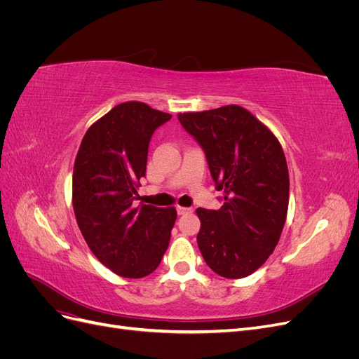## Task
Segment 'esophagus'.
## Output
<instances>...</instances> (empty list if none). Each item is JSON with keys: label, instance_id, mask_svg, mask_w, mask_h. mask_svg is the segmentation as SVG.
Instances as JSON below:
<instances>
[{"label": "esophagus", "instance_id": "34e87169", "mask_svg": "<svg viewBox=\"0 0 359 359\" xmlns=\"http://www.w3.org/2000/svg\"><path fill=\"white\" fill-rule=\"evenodd\" d=\"M177 212H178V215L190 214V212H193V208H187V206H177Z\"/></svg>", "mask_w": 359, "mask_h": 359}]
</instances>
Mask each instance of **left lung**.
<instances>
[{"instance_id":"1","label":"left lung","mask_w":359,"mask_h":359,"mask_svg":"<svg viewBox=\"0 0 359 359\" xmlns=\"http://www.w3.org/2000/svg\"><path fill=\"white\" fill-rule=\"evenodd\" d=\"M203 149L220 210L198 208V245L215 274L243 278L265 264L280 240L289 205V172L277 137L247 109L229 104L180 114Z\"/></svg>"}]
</instances>
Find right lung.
<instances>
[{"instance_id":"obj_1","label":"right lung","mask_w":359,"mask_h":359,"mask_svg":"<svg viewBox=\"0 0 359 359\" xmlns=\"http://www.w3.org/2000/svg\"><path fill=\"white\" fill-rule=\"evenodd\" d=\"M170 114L145 103L115 106L85 133L73 169V210L86 244L115 274L140 278L158 266L175 208L135 205L148 147Z\"/></svg>"}]
</instances>
